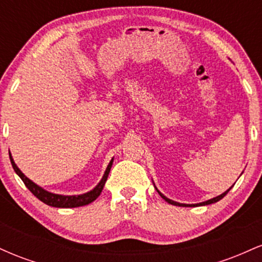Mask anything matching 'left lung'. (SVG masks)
Wrapping results in <instances>:
<instances>
[{
    "mask_svg": "<svg viewBox=\"0 0 262 262\" xmlns=\"http://www.w3.org/2000/svg\"><path fill=\"white\" fill-rule=\"evenodd\" d=\"M231 188V187H230ZM230 188L229 189H227V191L224 192V193H222L221 196H217V197H214V198H212V200H208V201H206V202H201V203H197V204H183V203H179V202H175V201H171V200H169V198L167 197H165L164 194L161 193L160 191H158V188H156V191L159 192V194H160V196L164 198L165 201H166L167 203H170V204H173V206H180V207H198V206H207V204H212V203H215V202H218V201H221L222 198H223L225 194L228 193V192L230 191Z\"/></svg>",
    "mask_w": 262,
    "mask_h": 262,
    "instance_id": "left-lung-1",
    "label": "left lung"
}]
</instances>
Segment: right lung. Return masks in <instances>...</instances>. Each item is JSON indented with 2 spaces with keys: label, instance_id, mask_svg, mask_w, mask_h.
Wrapping results in <instances>:
<instances>
[{
  "label": "right lung",
  "instance_id": "add662e5",
  "mask_svg": "<svg viewBox=\"0 0 262 262\" xmlns=\"http://www.w3.org/2000/svg\"><path fill=\"white\" fill-rule=\"evenodd\" d=\"M10 159H11L12 166H13V170L16 171L17 175L22 179V181L25 182L27 188H28L29 191H31L32 193L38 198V200H40L41 202L48 204V206L56 207V208H75V207L86 206V204H90L91 202H93V201L101 194L104 183L107 181L108 173H110L111 167H112V164H113V159H112V160L110 161V164H108L107 169L104 171V175L102 177L101 181L98 182V185L93 189H91L90 192H87V193H83V194H79V196H62V194H56V193H52V192L45 191L44 188H41L40 186L37 185V183L31 181V180H29L28 177L22 172V171L18 169L17 165L14 164L13 159H12L11 156V152H10Z\"/></svg>",
  "mask_w": 262,
  "mask_h": 262
}]
</instances>
